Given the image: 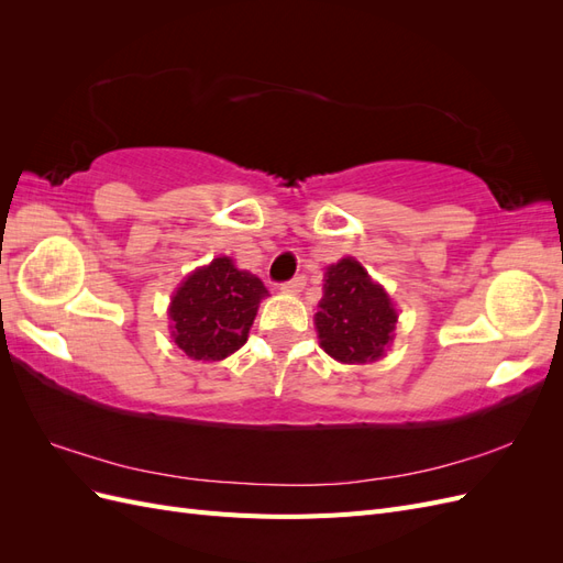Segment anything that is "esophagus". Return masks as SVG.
<instances>
[{"instance_id":"34e87169","label":"esophagus","mask_w":563,"mask_h":563,"mask_svg":"<svg viewBox=\"0 0 563 563\" xmlns=\"http://www.w3.org/2000/svg\"><path fill=\"white\" fill-rule=\"evenodd\" d=\"M279 288L286 294H300L305 288V277H294L291 282H284Z\"/></svg>"}]
</instances>
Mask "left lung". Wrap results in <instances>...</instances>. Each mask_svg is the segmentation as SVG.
<instances>
[{
    "instance_id": "1",
    "label": "left lung",
    "mask_w": 563,
    "mask_h": 563,
    "mask_svg": "<svg viewBox=\"0 0 563 563\" xmlns=\"http://www.w3.org/2000/svg\"><path fill=\"white\" fill-rule=\"evenodd\" d=\"M314 327L319 345L343 364H371L385 356L395 338L397 310L380 284L368 277L360 261L343 258L327 267L323 298Z\"/></svg>"
}]
</instances>
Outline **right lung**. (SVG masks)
I'll return each mask as SVG.
<instances>
[{
	"label": "right lung",
	"instance_id": "add662e5",
	"mask_svg": "<svg viewBox=\"0 0 563 563\" xmlns=\"http://www.w3.org/2000/svg\"><path fill=\"white\" fill-rule=\"evenodd\" d=\"M267 296L263 282L223 255L195 269L168 305L174 343L197 362H220L240 350Z\"/></svg>",
	"mask_w": 563,
	"mask_h": 563
}]
</instances>
